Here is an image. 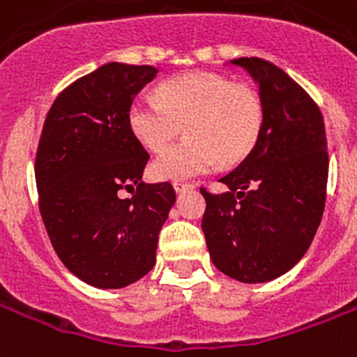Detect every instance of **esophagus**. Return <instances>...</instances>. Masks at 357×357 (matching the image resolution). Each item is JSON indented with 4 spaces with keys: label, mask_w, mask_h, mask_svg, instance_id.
Here are the masks:
<instances>
[{
    "label": "esophagus",
    "mask_w": 357,
    "mask_h": 357,
    "mask_svg": "<svg viewBox=\"0 0 357 357\" xmlns=\"http://www.w3.org/2000/svg\"><path fill=\"white\" fill-rule=\"evenodd\" d=\"M174 189H176V192H183L187 191V189H192V183H187V181H176V183H174Z\"/></svg>",
    "instance_id": "34e87169"
}]
</instances>
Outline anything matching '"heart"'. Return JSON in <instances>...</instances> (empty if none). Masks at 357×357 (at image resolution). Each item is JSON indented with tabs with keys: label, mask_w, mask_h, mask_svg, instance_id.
<instances>
[{
	"label": "heart",
	"mask_w": 357,
	"mask_h": 357,
	"mask_svg": "<svg viewBox=\"0 0 357 357\" xmlns=\"http://www.w3.org/2000/svg\"><path fill=\"white\" fill-rule=\"evenodd\" d=\"M189 138L168 147L151 165L155 179L178 181L240 165L259 144L265 105L259 92L212 71H192L160 86V98L138 96L128 126L149 151H160L179 132Z\"/></svg>",
	"instance_id": "1"
}]
</instances>
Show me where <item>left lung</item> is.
I'll list each match as a JSON object with an SVG mask.
<instances>
[{
	"mask_svg": "<svg viewBox=\"0 0 357 357\" xmlns=\"http://www.w3.org/2000/svg\"><path fill=\"white\" fill-rule=\"evenodd\" d=\"M259 84L265 126L259 144L206 200L202 231L213 265L244 284L271 282L297 265L324 215L327 139L312 98L263 58H236Z\"/></svg>",
	"mask_w": 357,
	"mask_h": 357,
	"instance_id": "obj_1",
	"label": "left lung"
}]
</instances>
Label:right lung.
I'll return each mask as SVG.
<instances>
[{
	"mask_svg": "<svg viewBox=\"0 0 357 357\" xmlns=\"http://www.w3.org/2000/svg\"><path fill=\"white\" fill-rule=\"evenodd\" d=\"M155 75L153 66L104 64L58 94L39 138L36 183L47 234L66 268L102 289L151 271L176 202L168 181H142L149 153L128 126V107Z\"/></svg>",
	"mask_w": 357,
	"mask_h": 357,
	"instance_id": "1",
	"label": "right lung"
}]
</instances>
